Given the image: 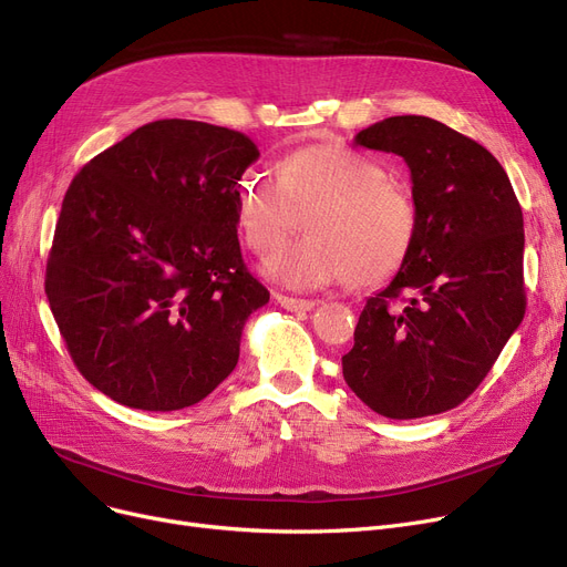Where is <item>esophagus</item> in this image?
Wrapping results in <instances>:
<instances>
[{
	"label": "esophagus",
	"mask_w": 567,
	"mask_h": 567,
	"mask_svg": "<svg viewBox=\"0 0 567 567\" xmlns=\"http://www.w3.org/2000/svg\"><path fill=\"white\" fill-rule=\"evenodd\" d=\"M276 301L285 308V310H291V312H308L312 310L317 303L310 301V299H293V296H285V293H276Z\"/></svg>",
	"instance_id": "1"
}]
</instances>
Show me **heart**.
Instances as JSON below:
<instances>
[{"mask_svg":"<svg viewBox=\"0 0 567 567\" xmlns=\"http://www.w3.org/2000/svg\"><path fill=\"white\" fill-rule=\"evenodd\" d=\"M236 199L246 244L261 255L285 241L296 212L311 206L310 234L264 264V274L289 289L381 285L406 264L419 236L411 193L385 178L381 163L338 140L293 148L276 174L248 169Z\"/></svg>","mask_w":567,"mask_h":567,"instance_id":"1","label":"heart"}]
</instances>
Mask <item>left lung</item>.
Returning a JSON list of instances; mask_svg holds the SVG:
<instances>
[{
    "label": "left lung",
    "instance_id": "obj_1",
    "mask_svg": "<svg viewBox=\"0 0 567 567\" xmlns=\"http://www.w3.org/2000/svg\"><path fill=\"white\" fill-rule=\"evenodd\" d=\"M353 142L404 158L419 236L368 299L342 374L385 419L443 413L478 389L524 319L522 206L487 148L436 118L389 116Z\"/></svg>",
    "mask_w": 567,
    "mask_h": 567
}]
</instances>
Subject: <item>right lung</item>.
Listing matches in <instances>:
<instances>
[{
    "label": "right lung",
    "instance_id": "obj_1",
    "mask_svg": "<svg viewBox=\"0 0 567 567\" xmlns=\"http://www.w3.org/2000/svg\"><path fill=\"white\" fill-rule=\"evenodd\" d=\"M259 158L238 131L161 118L71 182L45 293L80 374L142 411L193 406L238 363L268 303L238 246V178Z\"/></svg>",
    "mask_w": 567,
    "mask_h": 567
}]
</instances>
